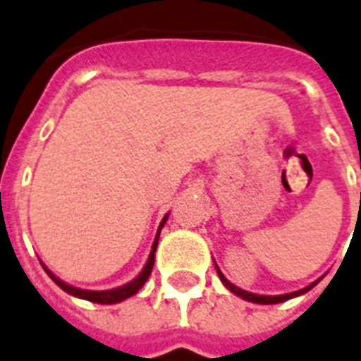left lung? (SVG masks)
I'll return each instance as SVG.
<instances>
[{"label": "left lung", "mask_w": 361, "mask_h": 361, "mask_svg": "<svg viewBox=\"0 0 361 361\" xmlns=\"http://www.w3.org/2000/svg\"><path fill=\"white\" fill-rule=\"evenodd\" d=\"M216 270H218V276H220V279L224 281V285H226L227 289L231 290V293H235L236 296H240V298L247 300V302H253V304H279V302H285V300H290V298H295V296H300V295H304V293H307L310 289H313L315 287V283H311L307 285L305 289H300L296 290V293H289V295H278V296H262V295H253V293H247V290H242L238 289V287H235L233 283H229L227 281V278L221 274V270L218 267H216Z\"/></svg>", "instance_id": "1"}]
</instances>
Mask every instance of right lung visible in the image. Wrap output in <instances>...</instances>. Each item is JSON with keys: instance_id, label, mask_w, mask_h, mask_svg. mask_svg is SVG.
<instances>
[{"instance_id": "add662e5", "label": "right lung", "mask_w": 361, "mask_h": 361, "mask_svg": "<svg viewBox=\"0 0 361 361\" xmlns=\"http://www.w3.org/2000/svg\"><path fill=\"white\" fill-rule=\"evenodd\" d=\"M167 220V214L164 216L162 224H160V227H158V233H157V238H154V244H152V252L151 255H149V261H147L145 268L141 270V274L137 276L135 279H132L130 283L123 285V287H117V289H111V290H83V289H78V287H72V285L65 283V281H61L59 278H56L54 274L50 272V270H46L48 272V276H50L54 281H56V285H59L65 293H68V295L76 296V298H83V300H89V302H94V304H117V302H123V300L130 298V296H134L137 290L145 285V281L149 279V276H151L152 272V267H154V252H157V246H158V238H160V229L164 227V224H166Z\"/></svg>"}]
</instances>
